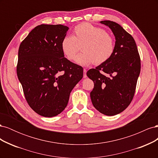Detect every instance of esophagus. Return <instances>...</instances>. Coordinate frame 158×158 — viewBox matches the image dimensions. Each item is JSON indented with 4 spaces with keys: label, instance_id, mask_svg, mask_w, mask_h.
<instances>
[{
    "label": "esophagus",
    "instance_id": "1",
    "mask_svg": "<svg viewBox=\"0 0 158 158\" xmlns=\"http://www.w3.org/2000/svg\"><path fill=\"white\" fill-rule=\"evenodd\" d=\"M86 73H87V70H86V69H84V78H85L87 77Z\"/></svg>",
    "mask_w": 158,
    "mask_h": 158
}]
</instances>
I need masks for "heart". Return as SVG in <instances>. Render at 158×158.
<instances>
[{
    "label": "heart",
    "mask_w": 158,
    "mask_h": 158,
    "mask_svg": "<svg viewBox=\"0 0 158 158\" xmlns=\"http://www.w3.org/2000/svg\"><path fill=\"white\" fill-rule=\"evenodd\" d=\"M73 33V36H64L60 44L62 52L68 60L75 59L81 45L83 52L76 58V63L81 65L102 64L113 55L114 37L103 28L84 22L74 28Z\"/></svg>",
    "instance_id": "1"
}]
</instances>
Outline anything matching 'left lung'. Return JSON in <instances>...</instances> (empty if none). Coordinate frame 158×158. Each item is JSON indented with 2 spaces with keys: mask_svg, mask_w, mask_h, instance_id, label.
<instances>
[{
  "mask_svg": "<svg viewBox=\"0 0 158 158\" xmlns=\"http://www.w3.org/2000/svg\"><path fill=\"white\" fill-rule=\"evenodd\" d=\"M100 22L112 30L115 49L107 62L89 69L86 74L94 83L90 92L93 106L102 114L113 116L123 111L132 102L140 73V57L130 33L116 22Z\"/></svg>",
  "mask_w": 158,
  "mask_h": 158,
  "instance_id": "obj_1",
  "label": "left lung"
}]
</instances>
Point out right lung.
<instances>
[{
    "label": "right lung",
    "instance_id": "obj_1",
    "mask_svg": "<svg viewBox=\"0 0 158 158\" xmlns=\"http://www.w3.org/2000/svg\"><path fill=\"white\" fill-rule=\"evenodd\" d=\"M64 25L41 24L20 44L16 66L27 103L37 114L55 117L65 109L70 94L83 77V68L64 57Z\"/></svg>",
    "mask_w": 158,
    "mask_h": 158
}]
</instances>
